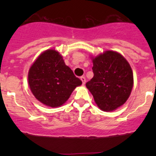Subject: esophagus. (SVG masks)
<instances>
[{"instance_id":"obj_1","label":"esophagus","mask_w":156,"mask_h":156,"mask_svg":"<svg viewBox=\"0 0 156 156\" xmlns=\"http://www.w3.org/2000/svg\"><path fill=\"white\" fill-rule=\"evenodd\" d=\"M80 80H81V81H82L83 84L84 85L85 83H86V78H85V76H81Z\"/></svg>"}]
</instances>
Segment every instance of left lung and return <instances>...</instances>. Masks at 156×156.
Here are the masks:
<instances>
[{
  "label": "left lung",
  "mask_w": 156,
  "mask_h": 156,
  "mask_svg": "<svg viewBox=\"0 0 156 156\" xmlns=\"http://www.w3.org/2000/svg\"><path fill=\"white\" fill-rule=\"evenodd\" d=\"M94 76L86 83L100 109L111 112L124 104L133 85L132 69L118 52L106 51L92 58Z\"/></svg>",
  "instance_id": "left-lung-1"
}]
</instances>
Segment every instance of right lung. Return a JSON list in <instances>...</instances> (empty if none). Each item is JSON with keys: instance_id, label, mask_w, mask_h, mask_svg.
Returning a JSON list of instances; mask_svg holds the SVG:
<instances>
[{"instance_id": "obj_1", "label": "right lung", "mask_w": 156, "mask_h": 156, "mask_svg": "<svg viewBox=\"0 0 156 156\" xmlns=\"http://www.w3.org/2000/svg\"><path fill=\"white\" fill-rule=\"evenodd\" d=\"M30 90L37 100L52 108L62 105L82 81L66 66L55 50L43 52L29 70Z\"/></svg>"}]
</instances>
